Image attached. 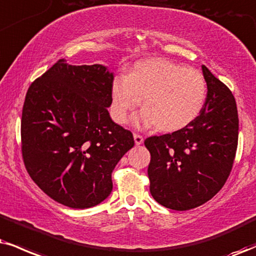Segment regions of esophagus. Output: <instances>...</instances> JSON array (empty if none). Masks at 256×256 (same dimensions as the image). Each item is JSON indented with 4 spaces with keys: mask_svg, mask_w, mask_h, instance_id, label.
Returning <instances> with one entry per match:
<instances>
[{
    "mask_svg": "<svg viewBox=\"0 0 256 256\" xmlns=\"http://www.w3.org/2000/svg\"><path fill=\"white\" fill-rule=\"evenodd\" d=\"M134 141H135V144H141L144 142V138H142V135H140V134H138V133H135L134 134Z\"/></svg>",
    "mask_w": 256,
    "mask_h": 256,
    "instance_id": "obj_1",
    "label": "esophagus"
}]
</instances>
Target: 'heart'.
Masks as SVG:
<instances>
[{
	"mask_svg": "<svg viewBox=\"0 0 256 256\" xmlns=\"http://www.w3.org/2000/svg\"><path fill=\"white\" fill-rule=\"evenodd\" d=\"M208 94L204 76L166 59H148L135 64L127 76H118L112 86V112L124 123L128 114L142 100L135 118L138 126L154 124L170 133L186 127L198 118Z\"/></svg>",
	"mask_w": 256,
	"mask_h": 256,
	"instance_id": "1",
	"label": "heart"
}]
</instances>
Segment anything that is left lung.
<instances>
[{
  "instance_id": "8db88e82",
  "label": "left lung",
  "mask_w": 256,
  "mask_h": 256,
  "mask_svg": "<svg viewBox=\"0 0 256 256\" xmlns=\"http://www.w3.org/2000/svg\"><path fill=\"white\" fill-rule=\"evenodd\" d=\"M208 94L198 118L186 127L144 140L150 153V191L162 206L185 211L206 203L232 172L238 115L232 91L202 65Z\"/></svg>"
}]
</instances>
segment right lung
I'll list each match as a JSON object with an SVG mask.
<instances>
[{
  "instance_id": "right-lung-1",
  "label": "right lung",
  "mask_w": 256,
  "mask_h": 256,
  "mask_svg": "<svg viewBox=\"0 0 256 256\" xmlns=\"http://www.w3.org/2000/svg\"><path fill=\"white\" fill-rule=\"evenodd\" d=\"M114 74L106 66L59 59L30 84L21 118V150L33 182L65 206L86 209L112 190V173L134 146L110 118Z\"/></svg>"
}]
</instances>
